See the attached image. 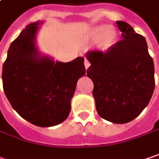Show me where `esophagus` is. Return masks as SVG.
Listing matches in <instances>:
<instances>
[{
	"instance_id": "obj_1",
	"label": "esophagus",
	"mask_w": 159,
	"mask_h": 159,
	"mask_svg": "<svg viewBox=\"0 0 159 159\" xmlns=\"http://www.w3.org/2000/svg\"><path fill=\"white\" fill-rule=\"evenodd\" d=\"M84 64H85V68H86V69H88V68L90 66V63H89V61H88L87 59H85Z\"/></svg>"
}]
</instances>
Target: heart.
I'll return each mask as SVG.
<instances>
[{"mask_svg":"<svg viewBox=\"0 0 159 159\" xmlns=\"http://www.w3.org/2000/svg\"><path fill=\"white\" fill-rule=\"evenodd\" d=\"M83 38L87 43L98 42V47L100 50H107L115 44L117 38V31L112 26H94L84 32Z\"/></svg>","mask_w":159,"mask_h":159,"instance_id":"1","label":"heart"}]
</instances>
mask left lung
I'll return each mask as SVG.
<instances>
[{"label": "left lung", "mask_w": 159, "mask_h": 159, "mask_svg": "<svg viewBox=\"0 0 159 159\" xmlns=\"http://www.w3.org/2000/svg\"><path fill=\"white\" fill-rule=\"evenodd\" d=\"M122 40L106 52L90 51L87 75L100 117L114 123L135 119L147 107L155 89L154 62L144 36L124 21H116Z\"/></svg>", "instance_id": "obj_1"}]
</instances>
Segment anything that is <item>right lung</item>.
<instances>
[{
  "mask_svg": "<svg viewBox=\"0 0 159 159\" xmlns=\"http://www.w3.org/2000/svg\"><path fill=\"white\" fill-rule=\"evenodd\" d=\"M43 23L28 25L11 44L2 83L7 98L22 118L39 127H51L67 119L77 82L86 69L83 57L61 62L41 53L36 35Z\"/></svg>",
  "mask_w": 159,
  "mask_h": 159,
  "instance_id": "add662e5",
  "label": "right lung"
}]
</instances>
